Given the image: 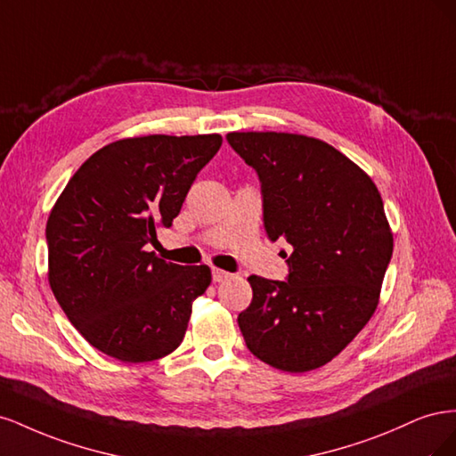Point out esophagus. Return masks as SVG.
Returning a JSON list of instances; mask_svg holds the SVG:
<instances>
[{
	"instance_id": "obj_1",
	"label": "esophagus",
	"mask_w": 456,
	"mask_h": 456,
	"mask_svg": "<svg viewBox=\"0 0 456 456\" xmlns=\"http://www.w3.org/2000/svg\"><path fill=\"white\" fill-rule=\"evenodd\" d=\"M228 278H232V273L220 270V268H213V281L220 283V281H226Z\"/></svg>"
}]
</instances>
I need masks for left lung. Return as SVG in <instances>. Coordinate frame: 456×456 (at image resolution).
Returning <instances> with one entry per match:
<instances>
[{
    "label": "left lung",
    "mask_w": 456,
    "mask_h": 456,
    "mask_svg": "<svg viewBox=\"0 0 456 456\" xmlns=\"http://www.w3.org/2000/svg\"><path fill=\"white\" fill-rule=\"evenodd\" d=\"M256 171L270 241L293 247L287 281L249 275L238 315L247 348L305 372L337 357L375 314L394 236L370 176L337 148L293 133H228ZM287 256V255H285Z\"/></svg>",
    "instance_id": "1"
}]
</instances>
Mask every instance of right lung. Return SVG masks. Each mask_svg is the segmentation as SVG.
I'll return each mask as SVG.
<instances>
[{
	"mask_svg": "<svg viewBox=\"0 0 456 456\" xmlns=\"http://www.w3.org/2000/svg\"><path fill=\"white\" fill-rule=\"evenodd\" d=\"M220 134H148L101 148L68 181L45 238L49 285L91 346L126 363L154 362L183 342L209 266H181L154 251Z\"/></svg>",
	"mask_w": 456,
	"mask_h": 456,
	"instance_id": "right-lung-1",
	"label": "right lung"
}]
</instances>
